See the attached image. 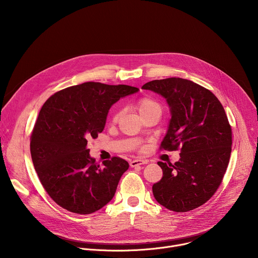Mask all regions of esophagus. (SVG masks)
Returning <instances> with one entry per match:
<instances>
[{
  "label": "esophagus",
  "mask_w": 258,
  "mask_h": 258,
  "mask_svg": "<svg viewBox=\"0 0 258 258\" xmlns=\"http://www.w3.org/2000/svg\"><path fill=\"white\" fill-rule=\"evenodd\" d=\"M148 163V161L147 160H143V159H135V160H132L130 162V165L132 167H136V166H139V165H142V164H147Z\"/></svg>",
  "instance_id": "34e87169"
}]
</instances>
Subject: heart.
Masks as SVG:
<instances>
[{
    "label": "heart",
    "mask_w": 258,
    "mask_h": 258,
    "mask_svg": "<svg viewBox=\"0 0 258 258\" xmlns=\"http://www.w3.org/2000/svg\"><path fill=\"white\" fill-rule=\"evenodd\" d=\"M136 107L138 109L139 113L141 114V116L152 112V111H159L161 112V107L159 105V103L157 101H155L152 98L149 97H142L140 98L137 103H136ZM120 116V111H116L112 117V119L115 121L118 119V117Z\"/></svg>",
    "instance_id": "obj_1"
}]
</instances>
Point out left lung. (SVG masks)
Listing matches in <instances>:
<instances>
[{"mask_svg": "<svg viewBox=\"0 0 258 258\" xmlns=\"http://www.w3.org/2000/svg\"><path fill=\"white\" fill-rule=\"evenodd\" d=\"M142 89L161 95L170 107L160 149L180 150L174 164L157 162L163 175L153 185V195L169 210H193L213 196L230 161L232 128L225 109L213 93L185 79L155 80Z\"/></svg>", "mask_w": 258, "mask_h": 258, "instance_id": "8db88e82", "label": "left lung"}]
</instances>
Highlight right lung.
<instances>
[{"label":"right lung","mask_w":258,"mask_h":258,"mask_svg":"<svg viewBox=\"0 0 258 258\" xmlns=\"http://www.w3.org/2000/svg\"><path fill=\"white\" fill-rule=\"evenodd\" d=\"M138 91L89 82L55 93L43 105L30 136V154L44 189L62 208L90 214L113 198L128 163L120 157L97 163L88 140L103 132L110 107Z\"/></svg>","instance_id":"right-lung-1"}]
</instances>
